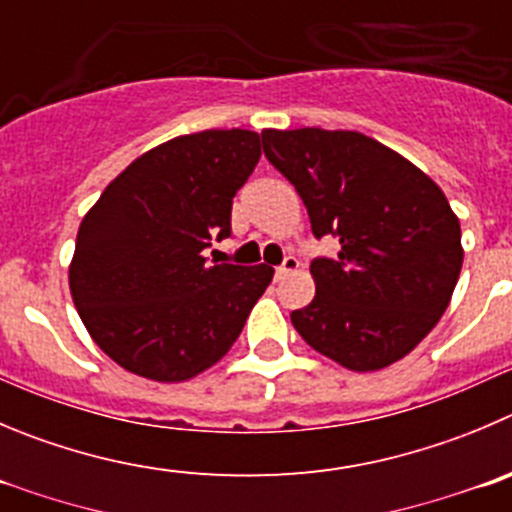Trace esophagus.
Returning <instances> with one entry per match:
<instances>
[{
	"label": "esophagus",
	"instance_id": "34e87169",
	"mask_svg": "<svg viewBox=\"0 0 512 512\" xmlns=\"http://www.w3.org/2000/svg\"><path fill=\"white\" fill-rule=\"evenodd\" d=\"M296 269H299V259H294V256H286V259H284V264H281V266H276L274 276H276V279H284V276L294 274Z\"/></svg>",
	"mask_w": 512,
	"mask_h": 512
}]
</instances>
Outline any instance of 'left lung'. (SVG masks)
I'll return each mask as SVG.
<instances>
[{
	"label": "left lung",
	"mask_w": 512,
	"mask_h": 512,
	"mask_svg": "<svg viewBox=\"0 0 512 512\" xmlns=\"http://www.w3.org/2000/svg\"><path fill=\"white\" fill-rule=\"evenodd\" d=\"M266 158L294 183L316 238V294L291 311L311 349L352 372L407 357L435 329L462 269L460 221L435 180L354 130H264Z\"/></svg>",
	"instance_id": "8db88e82"
}]
</instances>
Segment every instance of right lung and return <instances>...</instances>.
<instances>
[{"mask_svg":"<svg viewBox=\"0 0 512 512\" xmlns=\"http://www.w3.org/2000/svg\"><path fill=\"white\" fill-rule=\"evenodd\" d=\"M261 158L251 130L178 135L135 158L85 213L70 294L92 342L138 377L188 382L221 362L274 269L208 264Z\"/></svg>","mask_w":512,"mask_h":512,"instance_id":"1","label":"right lung"}]
</instances>
